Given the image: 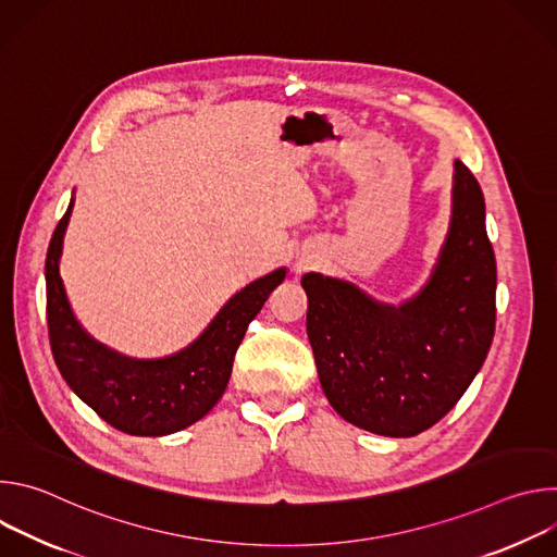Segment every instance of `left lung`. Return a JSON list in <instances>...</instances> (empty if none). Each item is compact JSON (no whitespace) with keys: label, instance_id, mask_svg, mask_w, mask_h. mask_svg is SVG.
Returning <instances> with one entry per match:
<instances>
[{"label":"left lung","instance_id":"8db88e82","mask_svg":"<svg viewBox=\"0 0 557 557\" xmlns=\"http://www.w3.org/2000/svg\"><path fill=\"white\" fill-rule=\"evenodd\" d=\"M306 333L335 412L381 436L438 423L490 352L496 329V258L479 181L454 163L451 222L428 284L399 306L355 284L306 273Z\"/></svg>","mask_w":557,"mask_h":557}]
</instances>
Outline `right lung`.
<instances>
[{"instance_id": "add662e5", "label": "right lung", "mask_w": 557, "mask_h": 557, "mask_svg": "<svg viewBox=\"0 0 557 557\" xmlns=\"http://www.w3.org/2000/svg\"><path fill=\"white\" fill-rule=\"evenodd\" d=\"M74 207L59 220L46 256V312L54 363L72 387L106 423L132 436H165L200 421L226 389L233 357L271 290L282 284L277 269L235 293L202 335L163 359H132L92 339L70 308L59 260Z\"/></svg>"}]
</instances>
